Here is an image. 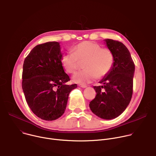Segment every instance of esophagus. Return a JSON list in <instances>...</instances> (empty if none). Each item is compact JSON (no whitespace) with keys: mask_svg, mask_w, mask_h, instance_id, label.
Listing matches in <instances>:
<instances>
[{"mask_svg":"<svg viewBox=\"0 0 156 156\" xmlns=\"http://www.w3.org/2000/svg\"><path fill=\"white\" fill-rule=\"evenodd\" d=\"M79 86L81 87H82V88H86V87H87V86H86V85H84V84H80Z\"/></svg>","mask_w":156,"mask_h":156,"instance_id":"esophagus-1","label":"esophagus"}]
</instances>
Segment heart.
I'll return each instance as SVG.
<instances>
[{
    "label": "heart",
    "instance_id": "heart-1",
    "mask_svg": "<svg viewBox=\"0 0 156 156\" xmlns=\"http://www.w3.org/2000/svg\"><path fill=\"white\" fill-rule=\"evenodd\" d=\"M84 60V70L76 73L72 77L74 82L81 84L90 83L97 78L106 76L112 68L114 57L109 49L101 48L96 42L86 41L76 45L73 48V52L64 54L61 63L66 72L73 73L78 67L79 61Z\"/></svg>",
    "mask_w": 156,
    "mask_h": 156
}]
</instances>
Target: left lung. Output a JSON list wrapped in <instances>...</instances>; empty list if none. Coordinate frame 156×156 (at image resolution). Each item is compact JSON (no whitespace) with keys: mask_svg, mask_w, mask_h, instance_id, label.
Segmentation results:
<instances>
[{"mask_svg":"<svg viewBox=\"0 0 156 156\" xmlns=\"http://www.w3.org/2000/svg\"><path fill=\"white\" fill-rule=\"evenodd\" d=\"M104 41L114 54V63L110 72L99 81L102 85L94 86L96 96L89 105L99 118L111 120L122 114L129 104L135 66L123 43L110 39Z\"/></svg>","mask_w":156,"mask_h":156,"instance_id":"8db88e82","label":"left lung"}]
</instances>
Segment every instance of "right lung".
<instances>
[{
	"label": "right lung",
	"mask_w": 156,
	"mask_h": 156,
	"mask_svg": "<svg viewBox=\"0 0 156 156\" xmlns=\"http://www.w3.org/2000/svg\"><path fill=\"white\" fill-rule=\"evenodd\" d=\"M62 54L58 42L34 47L24 61L22 88L32 112L48 121L60 117L66 109L70 93L76 84L67 85L69 76L61 63Z\"/></svg>",
	"instance_id": "add662e5"
}]
</instances>
